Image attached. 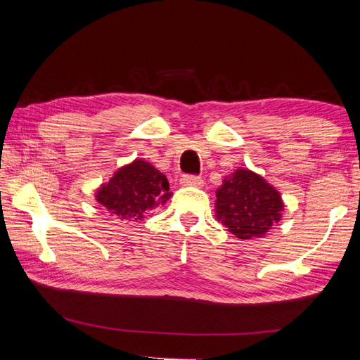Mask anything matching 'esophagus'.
<instances>
[{
  "instance_id": "34e87169",
  "label": "esophagus",
  "mask_w": 360,
  "mask_h": 360,
  "mask_svg": "<svg viewBox=\"0 0 360 360\" xmlns=\"http://www.w3.org/2000/svg\"><path fill=\"white\" fill-rule=\"evenodd\" d=\"M181 186L202 187L203 179L200 178V176H195V174H184V176H181Z\"/></svg>"
}]
</instances>
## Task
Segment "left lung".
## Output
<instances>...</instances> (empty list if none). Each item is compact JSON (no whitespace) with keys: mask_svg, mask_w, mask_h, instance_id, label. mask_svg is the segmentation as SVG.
<instances>
[{"mask_svg":"<svg viewBox=\"0 0 360 360\" xmlns=\"http://www.w3.org/2000/svg\"><path fill=\"white\" fill-rule=\"evenodd\" d=\"M216 217L240 240L264 236L281 221L284 203L275 187L249 169H236L216 192Z\"/></svg>","mask_w":360,"mask_h":360,"instance_id":"8db88e82","label":"left lung"}]
</instances>
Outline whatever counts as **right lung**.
<instances>
[{
  "label": "right lung",
  "instance_id": "1",
  "mask_svg": "<svg viewBox=\"0 0 360 360\" xmlns=\"http://www.w3.org/2000/svg\"><path fill=\"white\" fill-rule=\"evenodd\" d=\"M95 197L111 216L138 222L143 221L149 211L165 205L172 192L167 176L138 158L117 169L108 184L98 188Z\"/></svg>",
  "mask_w": 360,
  "mask_h": 360
}]
</instances>
